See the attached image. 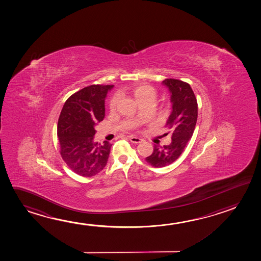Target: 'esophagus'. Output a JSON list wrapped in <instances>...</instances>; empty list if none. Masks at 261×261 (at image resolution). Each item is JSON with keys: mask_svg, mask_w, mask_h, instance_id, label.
<instances>
[{"mask_svg": "<svg viewBox=\"0 0 261 261\" xmlns=\"http://www.w3.org/2000/svg\"><path fill=\"white\" fill-rule=\"evenodd\" d=\"M129 139L132 143H136V144H139V143L144 141V139H142L140 137H135V136H130Z\"/></svg>", "mask_w": 261, "mask_h": 261, "instance_id": "34e87169", "label": "esophagus"}]
</instances>
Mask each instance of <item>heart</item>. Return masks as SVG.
Segmentation results:
<instances>
[{"label": "heart", "mask_w": 261, "mask_h": 261, "mask_svg": "<svg viewBox=\"0 0 261 261\" xmlns=\"http://www.w3.org/2000/svg\"><path fill=\"white\" fill-rule=\"evenodd\" d=\"M129 93L132 94L134 98L136 99L138 105H143L146 103H154L156 98V92L154 87L148 85L140 84L137 86H133L128 90ZM118 103V97L115 96L110 101L109 107L111 109H115Z\"/></svg>", "instance_id": "b5f03b06"}]
</instances>
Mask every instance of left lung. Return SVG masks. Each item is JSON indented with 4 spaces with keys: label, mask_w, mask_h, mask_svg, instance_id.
<instances>
[{
    "label": "left lung",
    "mask_w": 261,
    "mask_h": 261,
    "mask_svg": "<svg viewBox=\"0 0 261 261\" xmlns=\"http://www.w3.org/2000/svg\"><path fill=\"white\" fill-rule=\"evenodd\" d=\"M163 86L170 93L172 111L166 124L167 133L171 136L168 145H154V151L145 158L154 167H164L175 162L191 139L197 120V102L191 86L176 79H166Z\"/></svg>",
    "instance_id": "left-lung-1"
}]
</instances>
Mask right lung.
<instances>
[{
    "label": "right lung",
    "mask_w": 261,
    "mask_h": 261,
    "mask_svg": "<svg viewBox=\"0 0 261 261\" xmlns=\"http://www.w3.org/2000/svg\"><path fill=\"white\" fill-rule=\"evenodd\" d=\"M113 87H85L71 95L61 111L57 124L61 155L77 175L90 177L107 166L112 144L94 142V127L105 117V101Z\"/></svg>",
    "instance_id": "right-lung-1"
}]
</instances>
